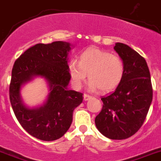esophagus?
Listing matches in <instances>:
<instances>
[{"label":"esophagus","mask_w":161,"mask_h":161,"mask_svg":"<svg viewBox=\"0 0 161 161\" xmlns=\"http://www.w3.org/2000/svg\"><path fill=\"white\" fill-rule=\"evenodd\" d=\"M91 97H92L90 96V95L86 94V93L83 95V100H84V101H88V100H90Z\"/></svg>","instance_id":"1"}]
</instances>
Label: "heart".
Returning a JSON list of instances; mask_svg holds the SVG:
<instances>
[{
    "label": "heart",
    "instance_id": "b5f03b06",
    "mask_svg": "<svg viewBox=\"0 0 161 161\" xmlns=\"http://www.w3.org/2000/svg\"><path fill=\"white\" fill-rule=\"evenodd\" d=\"M124 72V61L119 56L97 48L84 51L79 57V63L71 60L69 64L70 76L76 89L82 87L88 75L90 90L112 91L121 83Z\"/></svg>",
    "mask_w": 161,
    "mask_h": 161
}]
</instances>
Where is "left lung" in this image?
I'll list each match as a JSON object with an SVG mask.
<instances>
[{
    "label": "left lung",
    "instance_id": "1",
    "mask_svg": "<svg viewBox=\"0 0 161 161\" xmlns=\"http://www.w3.org/2000/svg\"><path fill=\"white\" fill-rule=\"evenodd\" d=\"M114 49L124 64L121 83L107 96L95 118L97 130L114 140L130 138L140 129L153 100L150 73L146 60L130 46L117 42Z\"/></svg>",
    "mask_w": 161,
    "mask_h": 161
}]
</instances>
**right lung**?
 <instances>
[{
	"label": "right lung",
	"mask_w": 161,
	"mask_h": 161,
	"mask_svg": "<svg viewBox=\"0 0 161 161\" xmlns=\"http://www.w3.org/2000/svg\"><path fill=\"white\" fill-rule=\"evenodd\" d=\"M71 44L54 42L35 45L25 51L13 65L9 97L15 117L23 128L37 139L61 138L72 123L73 111L82 102V93L68 89V64ZM36 76L45 77L50 93L43 106L30 109L21 100L22 85Z\"/></svg>",
	"instance_id": "obj_1"
}]
</instances>
